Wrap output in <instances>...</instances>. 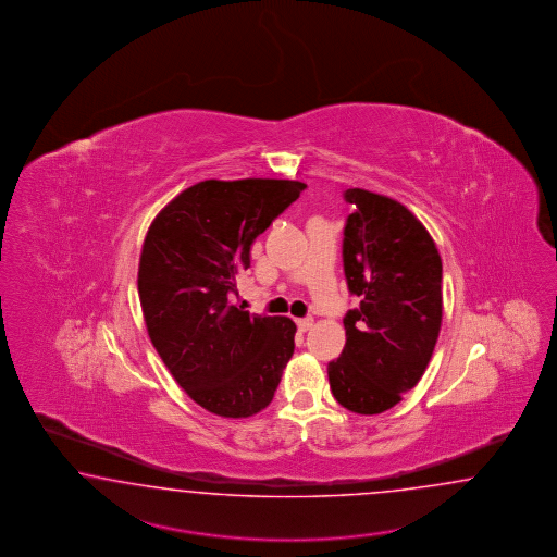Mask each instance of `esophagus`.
I'll list each match as a JSON object with an SVG mask.
<instances>
[{
	"label": "esophagus",
	"mask_w": 557,
	"mask_h": 557,
	"mask_svg": "<svg viewBox=\"0 0 557 557\" xmlns=\"http://www.w3.org/2000/svg\"><path fill=\"white\" fill-rule=\"evenodd\" d=\"M296 324H298V329H300L301 332H306L312 329L314 320H312V318H298V320H296Z\"/></svg>",
	"instance_id": "1"
}]
</instances>
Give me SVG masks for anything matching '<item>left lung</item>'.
<instances>
[{"instance_id":"left-lung-1","label":"left lung","mask_w":557,"mask_h":557,"mask_svg":"<svg viewBox=\"0 0 557 557\" xmlns=\"http://www.w3.org/2000/svg\"><path fill=\"white\" fill-rule=\"evenodd\" d=\"M343 240L346 284L361 304L346 312V345L329 362L332 395L383 413L418 385L442 326V259L413 212L389 196L348 188Z\"/></svg>"}]
</instances>
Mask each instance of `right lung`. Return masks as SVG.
Returning a JSON list of instances; mask_svg holds the SVG:
<instances>
[{
    "instance_id": "right-lung-1",
    "label": "right lung",
    "mask_w": 557,
    "mask_h": 557,
    "mask_svg": "<svg viewBox=\"0 0 557 557\" xmlns=\"http://www.w3.org/2000/svg\"><path fill=\"white\" fill-rule=\"evenodd\" d=\"M306 188L304 182L205 181L153 219L141 247L137 292L168 371L188 397L221 418L270 406L294 355L296 324L231 304L253 240Z\"/></svg>"
}]
</instances>
